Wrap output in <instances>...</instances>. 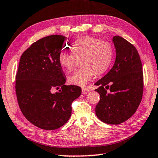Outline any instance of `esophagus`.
I'll list each match as a JSON object with an SVG mask.
<instances>
[{
	"instance_id": "esophagus-1",
	"label": "esophagus",
	"mask_w": 158,
	"mask_h": 158,
	"mask_svg": "<svg viewBox=\"0 0 158 158\" xmlns=\"http://www.w3.org/2000/svg\"><path fill=\"white\" fill-rule=\"evenodd\" d=\"M89 90L87 88H82V89H81V92H82V94H87L88 92H89Z\"/></svg>"
}]
</instances>
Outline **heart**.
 <instances>
[{
    "label": "heart",
    "mask_w": 158,
    "mask_h": 158,
    "mask_svg": "<svg viewBox=\"0 0 158 158\" xmlns=\"http://www.w3.org/2000/svg\"><path fill=\"white\" fill-rule=\"evenodd\" d=\"M72 52L61 50L58 55V62L66 70L73 68L77 58H81L82 67L76 70L69 77L73 85L85 87L95 74L104 73L112 62L113 48L108 42L100 41L93 37H81L71 44Z\"/></svg>",
    "instance_id": "obj_1"
}]
</instances>
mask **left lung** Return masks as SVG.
<instances>
[{
	"instance_id": "1",
	"label": "left lung",
	"mask_w": 158,
	"mask_h": 158,
	"mask_svg": "<svg viewBox=\"0 0 158 158\" xmlns=\"http://www.w3.org/2000/svg\"><path fill=\"white\" fill-rule=\"evenodd\" d=\"M115 60L113 68L94 85L100 100L96 115L108 124L123 123L134 114L142 98L143 71L139 55L134 46L123 37L114 36ZM109 92H107V90Z\"/></svg>"
}]
</instances>
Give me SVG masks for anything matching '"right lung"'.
<instances>
[{
    "label": "right lung",
    "mask_w": 158,
    "mask_h": 158,
    "mask_svg": "<svg viewBox=\"0 0 158 158\" xmlns=\"http://www.w3.org/2000/svg\"><path fill=\"white\" fill-rule=\"evenodd\" d=\"M67 37H43L23 52L16 75V93L25 118L37 127L54 130L64 126L71 115V103L81 95V87L65 85L66 76L58 62ZM60 87L52 94L51 89Z\"/></svg>",
    "instance_id": "add662e5"
}]
</instances>
